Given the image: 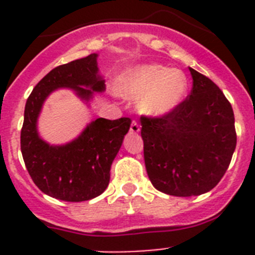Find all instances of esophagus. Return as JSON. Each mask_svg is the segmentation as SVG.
I'll list each match as a JSON object with an SVG mask.
<instances>
[{
	"label": "esophagus",
	"instance_id": "34e87169",
	"mask_svg": "<svg viewBox=\"0 0 255 255\" xmlns=\"http://www.w3.org/2000/svg\"><path fill=\"white\" fill-rule=\"evenodd\" d=\"M139 131H140V126H139V124L136 123V121H132L131 126H130V132H132V134H138Z\"/></svg>",
	"mask_w": 255,
	"mask_h": 255
}]
</instances>
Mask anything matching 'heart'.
<instances>
[{"mask_svg":"<svg viewBox=\"0 0 255 255\" xmlns=\"http://www.w3.org/2000/svg\"><path fill=\"white\" fill-rule=\"evenodd\" d=\"M188 87V78L181 70L152 64L129 71L121 80L119 91L128 98H139V111L145 116L163 117L181 105Z\"/></svg>","mask_w":255,"mask_h":255,"instance_id":"1","label":"heart"}]
</instances>
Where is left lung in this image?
Segmentation results:
<instances>
[{
  "label": "left lung",
  "mask_w": 255,
  "mask_h": 255,
  "mask_svg": "<svg viewBox=\"0 0 255 255\" xmlns=\"http://www.w3.org/2000/svg\"><path fill=\"white\" fill-rule=\"evenodd\" d=\"M190 96L163 117H141L144 162L157 190L204 194L226 172L236 147L233 107L211 79L189 67Z\"/></svg>",
  "instance_id": "obj_1"
}]
</instances>
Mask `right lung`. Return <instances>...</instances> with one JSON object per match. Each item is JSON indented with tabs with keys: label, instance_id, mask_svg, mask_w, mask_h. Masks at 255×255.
<instances>
[{
	"label": "right lung",
	"instance_id": "obj_1",
	"mask_svg": "<svg viewBox=\"0 0 255 255\" xmlns=\"http://www.w3.org/2000/svg\"><path fill=\"white\" fill-rule=\"evenodd\" d=\"M97 53L51 70L33 89L24 111L20 144L26 170L44 194L65 202H83L98 197L110 182V170L130 129L131 120L97 119L78 138L51 145L39 136L38 117L52 92L69 88L85 103L106 91Z\"/></svg>",
	"mask_w": 255,
	"mask_h": 255
}]
</instances>
